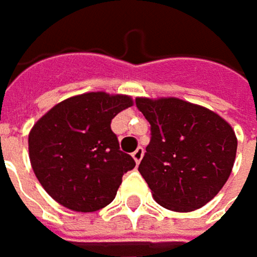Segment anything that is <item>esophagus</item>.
<instances>
[{"mask_svg":"<svg viewBox=\"0 0 257 257\" xmlns=\"http://www.w3.org/2000/svg\"><path fill=\"white\" fill-rule=\"evenodd\" d=\"M132 157L135 159L136 165H139V163H141V160H142V157H144V148H138V150L132 154Z\"/></svg>","mask_w":257,"mask_h":257,"instance_id":"esophagus-1","label":"esophagus"}]
</instances>
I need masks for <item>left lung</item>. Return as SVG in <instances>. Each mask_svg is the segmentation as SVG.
Segmentation results:
<instances>
[{"instance_id": "left-lung-1", "label": "left lung", "mask_w": 257, "mask_h": 257, "mask_svg": "<svg viewBox=\"0 0 257 257\" xmlns=\"http://www.w3.org/2000/svg\"><path fill=\"white\" fill-rule=\"evenodd\" d=\"M136 106L151 124L139 172L154 200L177 212L206 205L226 184L235 163L238 141L230 124L177 97H138Z\"/></svg>"}]
</instances>
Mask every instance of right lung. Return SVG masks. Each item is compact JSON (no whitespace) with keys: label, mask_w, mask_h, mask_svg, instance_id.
I'll use <instances>...</instances> for the list:
<instances>
[{"label":"right lung","mask_w":257,"mask_h":257,"mask_svg":"<svg viewBox=\"0 0 257 257\" xmlns=\"http://www.w3.org/2000/svg\"><path fill=\"white\" fill-rule=\"evenodd\" d=\"M130 106V95L85 92L55 104L33 125L30 162L54 200L71 211L94 212L115 199L122 175L136 163L119 150L110 121Z\"/></svg>","instance_id":"right-lung-1"}]
</instances>
